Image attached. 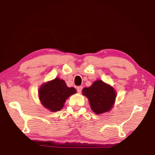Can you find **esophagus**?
I'll return each instance as SVG.
<instances>
[{"label": "esophagus", "instance_id": "obj_1", "mask_svg": "<svg viewBox=\"0 0 155 155\" xmlns=\"http://www.w3.org/2000/svg\"><path fill=\"white\" fill-rule=\"evenodd\" d=\"M83 90V87L82 86H78V87H77V91L78 93H81V91H82Z\"/></svg>", "mask_w": 155, "mask_h": 155}]
</instances>
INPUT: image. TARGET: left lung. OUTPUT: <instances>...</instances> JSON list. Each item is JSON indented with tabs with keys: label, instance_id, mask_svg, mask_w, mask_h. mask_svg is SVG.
<instances>
[{
	"label": "left lung",
	"instance_id": "left-lung-1",
	"mask_svg": "<svg viewBox=\"0 0 155 155\" xmlns=\"http://www.w3.org/2000/svg\"><path fill=\"white\" fill-rule=\"evenodd\" d=\"M82 91L88 98L91 110L97 115L110 111L114 106L116 92L103 81H96L90 87L83 88Z\"/></svg>",
	"mask_w": 155,
	"mask_h": 155
}]
</instances>
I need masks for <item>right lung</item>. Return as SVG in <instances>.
<instances>
[{
	"label": "right lung",
	"mask_w": 155,
	"mask_h": 155,
	"mask_svg": "<svg viewBox=\"0 0 155 155\" xmlns=\"http://www.w3.org/2000/svg\"><path fill=\"white\" fill-rule=\"evenodd\" d=\"M77 92L74 87H68L59 78L43 84L39 89V98L44 107L52 112L61 110L65 100Z\"/></svg>",
	"instance_id": "obj_1"
}]
</instances>
